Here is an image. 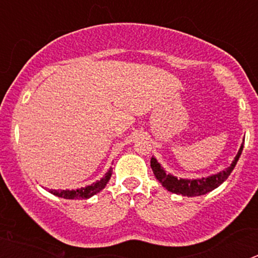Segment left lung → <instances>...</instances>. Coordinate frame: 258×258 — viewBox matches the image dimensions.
<instances>
[{"label":"left lung","mask_w":258,"mask_h":258,"mask_svg":"<svg viewBox=\"0 0 258 258\" xmlns=\"http://www.w3.org/2000/svg\"><path fill=\"white\" fill-rule=\"evenodd\" d=\"M241 151H243V143H241L235 159L232 160L231 165L227 166L226 169L220 173H216V174L208 175V177H202V178L197 179L177 178L173 174H168L164 170L163 166L157 163L155 157H151V168L157 181L160 182L163 184V187H165L170 192L177 194V195H183V197L188 198L200 197V195H206V194L211 192L212 190L217 188L220 184H222L223 182L226 181L227 177L231 174V172L235 168L239 157L241 155Z\"/></svg>","instance_id":"obj_1"}]
</instances>
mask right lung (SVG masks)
<instances>
[{"label":"right lung","instance_id":"1","mask_svg":"<svg viewBox=\"0 0 258 258\" xmlns=\"http://www.w3.org/2000/svg\"><path fill=\"white\" fill-rule=\"evenodd\" d=\"M111 175H112V168H109V170L104 174L103 178L89 184L86 187L76 188V190H49V192H51L52 195H55L58 198H63V199H89V198H92L93 195H95V194H98L106 187Z\"/></svg>","mask_w":258,"mask_h":258}]
</instances>
